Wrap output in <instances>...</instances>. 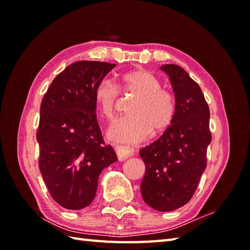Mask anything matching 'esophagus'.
I'll return each instance as SVG.
<instances>
[{"label": "esophagus", "mask_w": 250, "mask_h": 250, "mask_svg": "<svg viewBox=\"0 0 250 250\" xmlns=\"http://www.w3.org/2000/svg\"><path fill=\"white\" fill-rule=\"evenodd\" d=\"M114 148H115V151L117 153V157H118L120 161H124V160H125V159L132 157L134 153L133 148L128 147V146L118 145V146H115Z\"/></svg>", "instance_id": "esophagus-1"}]
</instances>
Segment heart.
<instances>
[{
	"label": "heart",
	"instance_id": "obj_1",
	"mask_svg": "<svg viewBox=\"0 0 250 250\" xmlns=\"http://www.w3.org/2000/svg\"><path fill=\"white\" fill-rule=\"evenodd\" d=\"M119 89L135 95L129 104L130 115L116 120L108 130V137L116 143L136 144L145 141L151 131L161 134L167 131L176 114L173 94L161 88V82L150 72L136 68L122 75ZM118 90L107 79L101 81L94 89V103L105 119L114 118Z\"/></svg>",
	"mask_w": 250,
	"mask_h": 250
}]
</instances>
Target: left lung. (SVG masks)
<instances>
[{"mask_svg":"<svg viewBox=\"0 0 250 250\" xmlns=\"http://www.w3.org/2000/svg\"><path fill=\"white\" fill-rule=\"evenodd\" d=\"M160 68L169 77L176 114L171 126L140 150L146 167L141 192L153 209L171 211L188 203L195 192L211 134L209 108L199 84L176 64Z\"/></svg>","mask_w":250,"mask_h":250,"instance_id":"obj_1","label":"left lung"}]
</instances>
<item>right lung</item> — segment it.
<instances>
[{
    "instance_id": "1",
    "label": "right lung",
    "mask_w": 250,
    "mask_h": 250,
    "mask_svg": "<svg viewBox=\"0 0 250 250\" xmlns=\"http://www.w3.org/2000/svg\"><path fill=\"white\" fill-rule=\"evenodd\" d=\"M115 66L99 61L72 63L42 100L39 166L52 199L66 209L91 204L101 172L118 160L113 147L104 145L94 103L95 87Z\"/></svg>"
}]
</instances>
